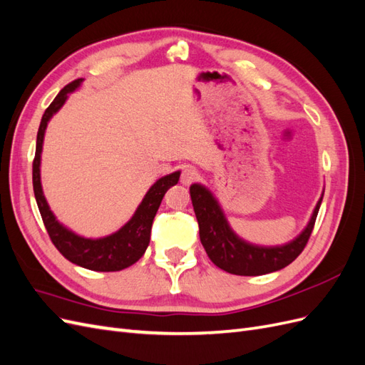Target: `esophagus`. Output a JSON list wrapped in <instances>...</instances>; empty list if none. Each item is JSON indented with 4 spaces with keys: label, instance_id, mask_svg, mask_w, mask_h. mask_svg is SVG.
<instances>
[{
    "label": "esophagus",
    "instance_id": "obj_1",
    "mask_svg": "<svg viewBox=\"0 0 365 365\" xmlns=\"http://www.w3.org/2000/svg\"><path fill=\"white\" fill-rule=\"evenodd\" d=\"M180 180L184 185H190L192 182H195L197 180V172L195 168H192V165H184V168L181 169V176Z\"/></svg>",
    "mask_w": 365,
    "mask_h": 365
}]
</instances>
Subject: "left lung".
<instances>
[{
  "label": "left lung",
  "mask_w": 365,
  "mask_h": 365,
  "mask_svg": "<svg viewBox=\"0 0 365 365\" xmlns=\"http://www.w3.org/2000/svg\"><path fill=\"white\" fill-rule=\"evenodd\" d=\"M190 197L200 225L201 244L217 268L236 275H263L288 267L304 250L312 235L322 200L303 233L282 247H256L239 239L230 228L217 201L204 185H190Z\"/></svg>",
  "instance_id": "8db88e82"
}]
</instances>
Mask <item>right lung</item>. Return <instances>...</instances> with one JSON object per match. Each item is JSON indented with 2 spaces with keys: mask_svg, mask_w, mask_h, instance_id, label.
Returning a JSON list of instances; mask_svg holds the SVG:
<instances>
[{
  "mask_svg": "<svg viewBox=\"0 0 365 365\" xmlns=\"http://www.w3.org/2000/svg\"><path fill=\"white\" fill-rule=\"evenodd\" d=\"M81 83L82 79H76L67 86H63L61 93L50 103V106L42 115L41 125L38 129L35 160H33V192H35L39 213L42 216V222L46 225V230L53 242V245L58 248V251L65 259H68L71 263H76L79 264V267L91 271H121L130 267V264H134L143 254H145L150 240V228L153 217H155L158 212V207L163 201L164 193L168 192L172 185L178 184L180 172L165 175L153 184L146 193V196L143 197L135 215L132 216V219L125 227H121L117 233L111 236H106L102 239H85L74 235L73 231L59 224L56 217L51 213V210L42 193L39 173L41 152L43 134H46L48 120L54 113L59 111L61 106L67 101L68 93L74 91Z\"/></svg>",
  "mask_w": 365,
  "mask_h": 365,
  "instance_id": "1",
  "label": "right lung"
}]
</instances>
